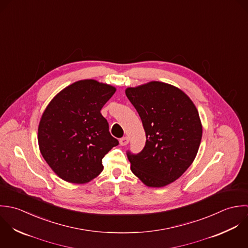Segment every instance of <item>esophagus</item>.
<instances>
[{
	"label": "esophagus",
	"instance_id": "34e87169",
	"mask_svg": "<svg viewBox=\"0 0 248 248\" xmlns=\"http://www.w3.org/2000/svg\"><path fill=\"white\" fill-rule=\"evenodd\" d=\"M128 142H129L128 137H123V138L120 139V145L121 146H126L128 144Z\"/></svg>",
	"mask_w": 248,
	"mask_h": 248
}]
</instances>
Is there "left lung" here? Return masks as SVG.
<instances>
[{"instance_id":"obj_1","label":"left lung","mask_w":248,"mask_h":248,"mask_svg":"<svg viewBox=\"0 0 248 248\" xmlns=\"http://www.w3.org/2000/svg\"><path fill=\"white\" fill-rule=\"evenodd\" d=\"M125 95L147 137L140 153L127 151L131 170L148 187H165L178 179L198 154L202 137L198 109L182 90L160 81L128 87Z\"/></svg>"}]
</instances>
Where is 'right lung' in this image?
Masks as SVG:
<instances>
[{
	"mask_svg": "<svg viewBox=\"0 0 248 248\" xmlns=\"http://www.w3.org/2000/svg\"><path fill=\"white\" fill-rule=\"evenodd\" d=\"M116 88L95 79L74 82L51 99L38 125L40 152L61 179L85 184L103 170L102 158L119 145L111 136L103 105Z\"/></svg>",
	"mask_w": 248,
	"mask_h": 248,
	"instance_id": "right-lung-1",
	"label": "right lung"
}]
</instances>
